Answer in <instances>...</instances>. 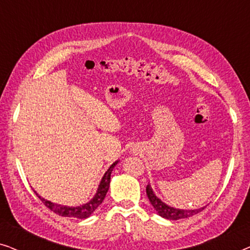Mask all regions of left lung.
Masks as SVG:
<instances>
[{
	"label": "left lung",
	"instance_id": "left-lung-1",
	"mask_svg": "<svg viewBox=\"0 0 250 250\" xmlns=\"http://www.w3.org/2000/svg\"><path fill=\"white\" fill-rule=\"evenodd\" d=\"M146 196H148L149 201L150 204L152 205L153 209L157 211V214H158L159 216L167 218V220L176 221V220H181V218H187V217L192 216V215H196L199 213V211L205 209V207L198 208V209H180V208L170 207L156 196L150 184L146 186Z\"/></svg>",
	"mask_w": 250,
	"mask_h": 250
}]
</instances>
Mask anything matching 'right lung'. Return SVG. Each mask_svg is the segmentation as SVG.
Here are the masks:
<instances>
[{"label":"right lung","instance_id":"add662e5","mask_svg":"<svg viewBox=\"0 0 250 250\" xmlns=\"http://www.w3.org/2000/svg\"><path fill=\"white\" fill-rule=\"evenodd\" d=\"M117 163H118V160L112 164V165L108 168L107 172L104 173V175L102 176L101 182H100V184H99L97 193L94 194V197L92 198L88 203L81 205V206H76V207L63 206V205H59V204L52 203V201H50V200L44 199V198L41 197L40 194L36 192V191H34V192L36 193V196L40 198L41 201H42V203L45 205L49 209L54 211V213L58 215H60V216L75 217V218H81V220H84V218L90 217L91 215L93 214V211L97 209V208L102 204V201H104L105 194H107L108 190H109V187H110L111 172H112V169H114V167L117 165Z\"/></svg>","mask_w":250,"mask_h":250}]
</instances>
